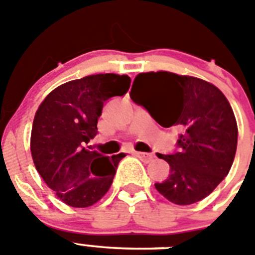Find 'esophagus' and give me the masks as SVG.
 <instances>
[{
	"label": "esophagus",
	"instance_id": "1",
	"mask_svg": "<svg viewBox=\"0 0 255 255\" xmlns=\"http://www.w3.org/2000/svg\"><path fill=\"white\" fill-rule=\"evenodd\" d=\"M134 154L138 157V158H140L141 161L145 162V163H148V162L152 161L154 157H153V154H150V153H143V152H134Z\"/></svg>",
	"mask_w": 255,
	"mask_h": 255
}]
</instances>
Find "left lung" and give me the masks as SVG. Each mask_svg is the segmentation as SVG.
<instances>
[{"instance_id": "8db88e82", "label": "left lung", "mask_w": 255, "mask_h": 255, "mask_svg": "<svg viewBox=\"0 0 255 255\" xmlns=\"http://www.w3.org/2000/svg\"><path fill=\"white\" fill-rule=\"evenodd\" d=\"M130 97L163 128L180 131L179 152L159 154L170 175L154 184L159 194L179 206L208 197L227 176L235 158L238 124L225 94L212 83L168 71L140 73Z\"/></svg>"}]
</instances>
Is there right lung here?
I'll list each match as a JSON object with an SVG mask.
<instances>
[{
	"instance_id": "add662e5",
	"label": "right lung",
	"mask_w": 255,
	"mask_h": 255,
	"mask_svg": "<svg viewBox=\"0 0 255 255\" xmlns=\"http://www.w3.org/2000/svg\"><path fill=\"white\" fill-rule=\"evenodd\" d=\"M130 78L96 74L61 84L43 100L31 126L33 162L47 186L74 208L93 206L111 188L124 153L108 158L87 148L97 135L103 103L124 96Z\"/></svg>"
}]
</instances>
